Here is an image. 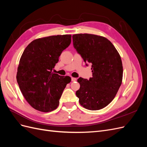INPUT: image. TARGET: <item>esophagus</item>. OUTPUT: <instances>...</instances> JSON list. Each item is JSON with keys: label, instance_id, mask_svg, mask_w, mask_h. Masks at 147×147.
Listing matches in <instances>:
<instances>
[{"label": "esophagus", "instance_id": "esophagus-1", "mask_svg": "<svg viewBox=\"0 0 147 147\" xmlns=\"http://www.w3.org/2000/svg\"><path fill=\"white\" fill-rule=\"evenodd\" d=\"M71 80H72V82H76L77 80V79L76 78H74V77L71 78Z\"/></svg>", "mask_w": 147, "mask_h": 147}]
</instances>
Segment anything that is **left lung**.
Instances as JSON below:
<instances>
[{
    "label": "left lung",
    "mask_w": 147,
    "mask_h": 147,
    "mask_svg": "<svg viewBox=\"0 0 147 147\" xmlns=\"http://www.w3.org/2000/svg\"><path fill=\"white\" fill-rule=\"evenodd\" d=\"M75 50L85 62L91 65L92 77L79 78L80 88L76 95L84 108L97 110L113 100L121 86L123 64L121 57L107 38L94 34L72 35Z\"/></svg>",
    "instance_id": "1"
}]
</instances>
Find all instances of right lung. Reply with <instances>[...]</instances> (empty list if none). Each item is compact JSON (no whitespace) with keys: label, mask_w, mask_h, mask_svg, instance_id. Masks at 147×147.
I'll return each mask as SVG.
<instances>
[{"label":"right lung","mask_w":147,"mask_h":147,"mask_svg":"<svg viewBox=\"0 0 147 147\" xmlns=\"http://www.w3.org/2000/svg\"><path fill=\"white\" fill-rule=\"evenodd\" d=\"M71 35H57L34 40L25 48L18 67L16 80L28 103L43 112L55 110L68 76L52 72L64 50L71 43Z\"/></svg>","instance_id":"add662e5"}]
</instances>
